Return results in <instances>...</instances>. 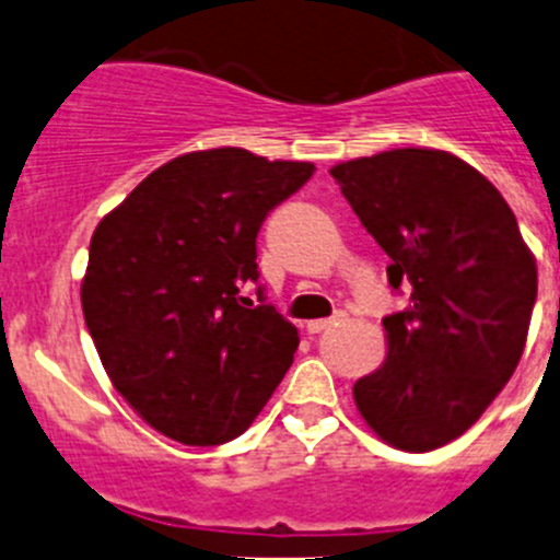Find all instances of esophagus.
Masks as SVG:
<instances>
[{
	"label": "esophagus",
	"mask_w": 560,
	"mask_h": 560,
	"mask_svg": "<svg viewBox=\"0 0 560 560\" xmlns=\"http://www.w3.org/2000/svg\"><path fill=\"white\" fill-rule=\"evenodd\" d=\"M341 319H343V314L332 316V319H314V322H308L306 330L308 332H322V330H327V327H332V325H336V322H341Z\"/></svg>",
	"instance_id": "1"
}]
</instances>
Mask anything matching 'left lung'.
Here are the masks:
<instances>
[{"label": "left lung", "instance_id": "obj_1", "mask_svg": "<svg viewBox=\"0 0 560 560\" xmlns=\"http://www.w3.org/2000/svg\"><path fill=\"white\" fill-rule=\"evenodd\" d=\"M330 175L387 252L389 287L409 292L382 319L387 358L354 382V404L389 447L431 453L466 433L515 374L536 259L501 191L450 151H382Z\"/></svg>", "mask_w": 560, "mask_h": 560}]
</instances>
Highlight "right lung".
<instances>
[{
	"instance_id": "obj_1",
	"label": "right lung",
	"mask_w": 560,
	"mask_h": 560,
	"mask_svg": "<svg viewBox=\"0 0 560 560\" xmlns=\"http://www.w3.org/2000/svg\"><path fill=\"white\" fill-rule=\"evenodd\" d=\"M312 162L246 149L156 167L97 224L81 306L113 387L154 431L189 447L241 436L284 380L298 330L241 298L259 279L265 217Z\"/></svg>"
}]
</instances>
